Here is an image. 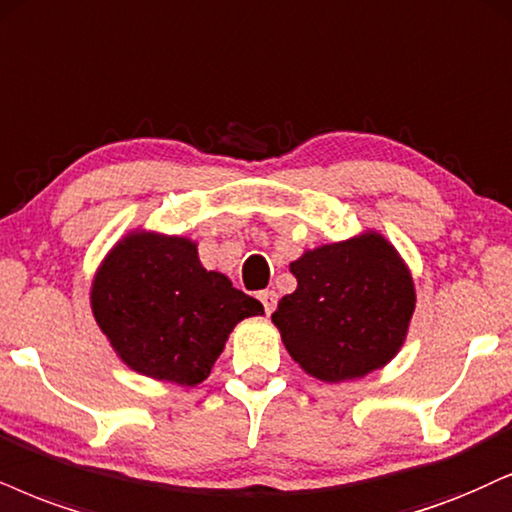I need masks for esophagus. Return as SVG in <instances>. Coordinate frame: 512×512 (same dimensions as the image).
Here are the masks:
<instances>
[{
  "label": "esophagus",
  "mask_w": 512,
  "mask_h": 512,
  "mask_svg": "<svg viewBox=\"0 0 512 512\" xmlns=\"http://www.w3.org/2000/svg\"><path fill=\"white\" fill-rule=\"evenodd\" d=\"M258 299H261L263 311H266L268 315L275 311V306H277V294H275V289H266V292L258 294Z\"/></svg>",
  "instance_id": "obj_1"
}]
</instances>
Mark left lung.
Masks as SVG:
<instances>
[{
  "instance_id": "left-lung-1",
  "label": "left lung",
  "mask_w": 512,
  "mask_h": 512,
  "mask_svg": "<svg viewBox=\"0 0 512 512\" xmlns=\"http://www.w3.org/2000/svg\"><path fill=\"white\" fill-rule=\"evenodd\" d=\"M299 282L273 323L292 358L325 382L363 377L401 349L415 308L413 280L380 235L306 251L292 263Z\"/></svg>"
}]
</instances>
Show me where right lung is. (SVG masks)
I'll list each match as a JSON object with an SVG mask.
<instances>
[{
	"mask_svg": "<svg viewBox=\"0 0 512 512\" xmlns=\"http://www.w3.org/2000/svg\"><path fill=\"white\" fill-rule=\"evenodd\" d=\"M92 311L132 370L189 387L206 380L232 327L263 306L201 266L189 239L140 232L104 261Z\"/></svg>",
	"mask_w": 512,
	"mask_h": 512,
	"instance_id": "obj_1",
	"label": "right lung"
}]
</instances>
